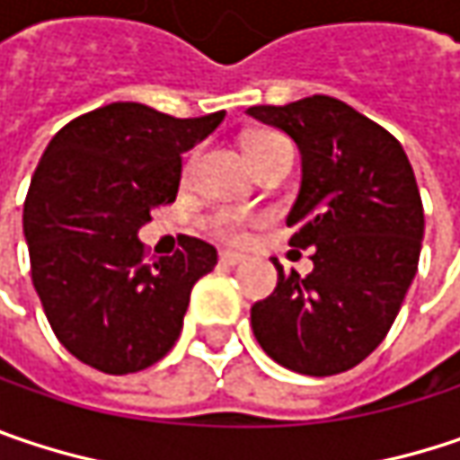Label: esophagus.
Wrapping results in <instances>:
<instances>
[{
    "label": "esophagus",
    "instance_id": "1",
    "mask_svg": "<svg viewBox=\"0 0 460 460\" xmlns=\"http://www.w3.org/2000/svg\"><path fill=\"white\" fill-rule=\"evenodd\" d=\"M247 261V255H242V252H231V250H224L221 252V263L224 266H239V263H244Z\"/></svg>",
    "mask_w": 460,
    "mask_h": 460
}]
</instances>
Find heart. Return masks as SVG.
<instances>
[{
    "instance_id": "obj_1",
    "label": "heart",
    "mask_w": 460,
    "mask_h": 460,
    "mask_svg": "<svg viewBox=\"0 0 460 460\" xmlns=\"http://www.w3.org/2000/svg\"><path fill=\"white\" fill-rule=\"evenodd\" d=\"M279 139H284V137H279V134H273V131H258V134H252V137H247V155L252 157V155H258L261 149H266L273 142H279ZM247 216L244 213H236V210H221V213H216L213 216V229L218 231L221 236H236L239 231L247 226Z\"/></svg>"
}]
</instances>
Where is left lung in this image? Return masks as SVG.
Segmentation results:
<instances>
[{
  "instance_id": "8db88e82",
  "label": "left lung",
  "mask_w": 460,
  "mask_h": 460,
  "mask_svg": "<svg viewBox=\"0 0 460 460\" xmlns=\"http://www.w3.org/2000/svg\"><path fill=\"white\" fill-rule=\"evenodd\" d=\"M252 118L281 128L303 155V184L287 226L292 247L314 250V271H279L252 305L255 340L284 368L332 376L387 337L419 269L424 208L395 137L342 100L314 94Z\"/></svg>"
}]
</instances>
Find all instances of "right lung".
Segmentation results:
<instances>
[{
	"label": "right lung",
	"mask_w": 460,
	"mask_h": 460,
	"mask_svg": "<svg viewBox=\"0 0 460 460\" xmlns=\"http://www.w3.org/2000/svg\"><path fill=\"white\" fill-rule=\"evenodd\" d=\"M224 115L112 102L70 120L44 149L22 205L31 279L55 337L81 363L134 374L176 345L191 287L218 252L181 236L173 255L146 258L137 231L176 199L181 155Z\"/></svg>",
	"instance_id": "obj_1"
}]
</instances>
